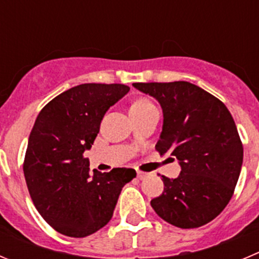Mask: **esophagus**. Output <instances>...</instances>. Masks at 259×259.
I'll list each match as a JSON object with an SVG mask.
<instances>
[{"label":"esophagus","instance_id":"esophagus-1","mask_svg":"<svg viewBox=\"0 0 259 259\" xmlns=\"http://www.w3.org/2000/svg\"><path fill=\"white\" fill-rule=\"evenodd\" d=\"M147 176H149V174H147V173H144V171H140V170H137V178H139V179H141V181H142V179H145V178H146Z\"/></svg>","mask_w":259,"mask_h":259}]
</instances>
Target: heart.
Returning <instances> with one entry per match:
<instances>
[{
  "mask_svg": "<svg viewBox=\"0 0 259 259\" xmlns=\"http://www.w3.org/2000/svg\"><path fill=\"white\" fill-rule=\"evenodd\" d=\"M151 107H154V104H152L150 100L139 99L131 105V109L130 110H144V109H147V108H151Z\"/></svg>",
  "mask_w": 259,
  "mask_h": 259,
  "instance_id": "heart-1",
  "label": "heart"
}]
</instances>
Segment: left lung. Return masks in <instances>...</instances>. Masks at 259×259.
<instances>
[{
  "label": "left lung",
  "instance_id": "obj_1",
  "mask_svg": "<svg viewBox=\"0 0 259 259\" xmlns=\"http://www.w3.org/2000/svg\"><path fill=\"white\" fill-rule=\"evenodd\" d=\"M132 85L159 102L164 119L155 149L169 152L181 165L176 179L162 177L164 192L151 199V207L177 228L210 223L230 201L243 164V145L230 112L187 81Z\"/></svg>",
  "mask_w": 259,
  "mask_h": 259
}]
</instances>
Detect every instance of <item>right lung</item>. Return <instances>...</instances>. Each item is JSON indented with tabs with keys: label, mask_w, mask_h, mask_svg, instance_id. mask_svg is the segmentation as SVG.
Masks as SVG:
<instances>
[{
	"label": "right lung",
	"mask_w": 259,
	"mask_h": 259,
	"mask_svg": "<svg viewBox=\"0 0 259 259\" xmlns=\"http://www.w3.org/2000/svg\"><path fill=\"white\" fill-rule=\"evenodd\" d=\"M130 88L122 83H82L54 98L36 117L28 140L24 176L33 203L58 233L85 238L107 225L120 191L135 169H94L88 157L112 105Z\"/></svg>",
	"instance_id": "1"
}]
</instances>
